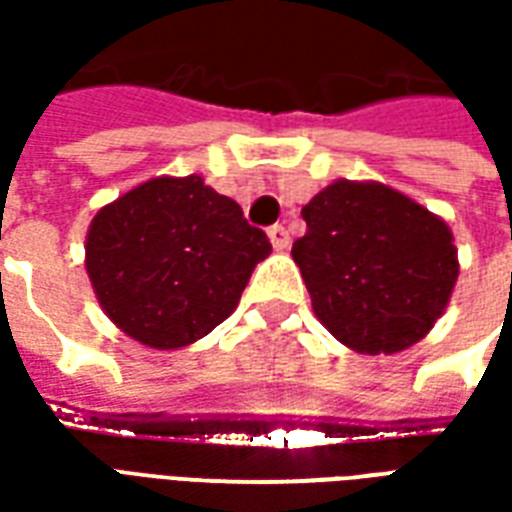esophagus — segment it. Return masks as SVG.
Listing matches in <instances>:
<instances>
[{
    "mask_svg": "<svg viewBox=\"0 0 512 512\" xmlns=\"http://www.w3.org/2000/svg\"><path fill=\"white\" fill-rule=\"evenodd\" d=\"M268 238H271V246H274V249H279V252H282V249H288V246H290V233L285 230V227H282V224H274V227H268Z\"/></svg>",
    "mask_w": 512,
    "mask_h": 512,
    "instance_id": "1",
    "label": "esophagus"
}]
</instances>
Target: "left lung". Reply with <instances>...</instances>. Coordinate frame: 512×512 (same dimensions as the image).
<instances>
[{
    "instance_id": "obj_1",
    "label": "left lung",
    "mask_w": 512,
    "mask_h": 512,
    "mask_svg": "<svg viewBox=\"0 0 512 512\" xmlns=\"http://www.w3.org/2000/svg\"><path fill=\"white\" fill-rule=\"evenodd\" d=\"M301 216L293 244L318 321L359 354H397L439 321L458 249L436 213L384 183L334 180Z\"/></svg>"
}]
</instances>
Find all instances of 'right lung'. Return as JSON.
<instances>
[{
    "mask_svg": "<svg viewBox=\"0 0 512 512\" xmlns=\"http://www.w3.org/2000/svg\"><path fill=\"white\" fill-rule=\"evenodd\" d=\"M84 249L95 296L117 329L175 351L230 318L271 244L238 202L186 175L147 180L104 205Z\"/></svg>",
    "mask_w": 512,
    "mask_h": 512,
    "instance_id": "1",
    "label": "right lung"
}]
</instances>
